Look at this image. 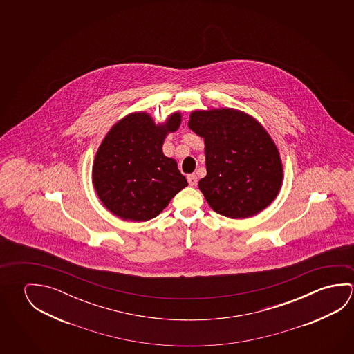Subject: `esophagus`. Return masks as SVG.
<instances>
[{
	"instance_id": "34e87169",
	"label": "esophagus",
	"mask_w": 354,
	"mask_h": 354,
	"mask_svg": "<svg viewBox=\"0 0 354 354\" xmlns=\"http://www.w3.org/2000/svg\"><path fill=\"white\" fill-rule=\"evenodd\" d=\"M187 183L189 185L195 186L197 184V176L195 174L187 175Z\"/></svg>"
}]
</instances>
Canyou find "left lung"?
<instances>
[{"mask_svg": "<svg viewBox=\"0 0 354 354\" xmlns=\"http://www.w3.org/2000/svg\"><path fill=\"white\" fill-rule=\"evenodd\" d=\"M189 127L205 140L207 175L198 189L214 212L245 218L272 203L283 183V165L259 122L232 109L194 111Z\"/></svg>", "mask_w": 354, "mask_h": 354, "instance_id": "8db88e82", "label": "left lung"}]
</instances>
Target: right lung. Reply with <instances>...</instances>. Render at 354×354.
Instances as JSON below:
<instances>
[{"label":"right lung","mask_w":354,"mask_h":354,"mask_svg":"<svg viewBox=\"0 0 354 354\" xmlns=\"http://www.w3.org/2000/svg\"><path fill=\"white\" fill-rule=\"evenodd\" d=\"M179 112L164 124L131 113L111 128L95 157L93 181L100 200L123 220L157 217L186 185L176 162L162 154L164 138L180 126Z\"/></svg>","instance_id":"right-lung-1"}]
</instances>
